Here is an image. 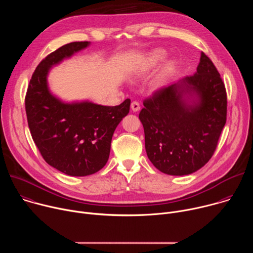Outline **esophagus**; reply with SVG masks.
<instances>
[{"mask_svg": "<svg viewBox=\"0 0 253 253\" xmlns=\"http://www.w3.org/2000/svg\"><path fill=\"white\" fill-rule=\"evenodd\" d=\"M131 109H132L133 112L139 111V110H140V105H139V103L136 102V101H133V102L131 103Z\"/></svg>", "mask_w": 253, "mask_h": 253, "instance_id": "obj_1", "label": "esophagus"}]
</instances>
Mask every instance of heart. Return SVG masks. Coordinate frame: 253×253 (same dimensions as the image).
<instances>
[{
  "label": "heart",
  "instance_id": "b5f03b06",
  "mask_svg": "<svg viewBox=\"0 0 253 253\" xmlns=\"http://www.w3.org/2000/svg\"><path fill=\"white\" fill-rule=\"evenodd\" d=\"M166 57V53L164 50L162 49H156V50H153L152 52H150L146 57L145 59H144V62H143V69L145 70H148V69H151V68H154L155 66H157L161 61H163ZM175 71V63L172 62V61H169L167 62L161 72H160V75L157 79V82L155 84V87L159 88L161 87L162 85H164V83L167 81V79L173 74V72Z\"/></svg>",
  "mask_w": 253,
  "mask_h": 253
}]
</instances>
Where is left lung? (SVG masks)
<instances>
[{
  "instance_id": "obj_1",
  "label": "left lung",
  "mask_w": 253,
  "mask_h": 253,
  "mask_svg": "<svg viewBox=\"0 0 253 253\" xmlns=\"http://www.w3.org/2000/svg\"><path fill=\"white\" fill-rule=\"evenodd\" d=\"M139 119L149 160L161 172L188 175L214 154L226 123L227 96L212 61L202 52L196 73L155 91Z\"/></svg>"
}]
</instances>
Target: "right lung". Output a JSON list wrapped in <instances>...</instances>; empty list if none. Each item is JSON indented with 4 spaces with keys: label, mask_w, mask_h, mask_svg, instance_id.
<instances>
[{
    "label": "right lung",
    "mask_w": 253,
    "mask_h": 253,
    "mask_svg": "<svg viewBox=\"0 0 253 253\" xmlns=\"http://www.w3.org/2000/svg\"><path fill=\"white\" fill-rule=\"evenodd\" d=\"M89 44L72 42L49 54L36 68L25 98L36 146L49 165L70 176L91 175L105 166L113 133L130 110V99L111 107L88 101L64 103L51 94L47 83L51 67Z\"/></svg>",
    "instance_id": "1"
}]
</instances>
